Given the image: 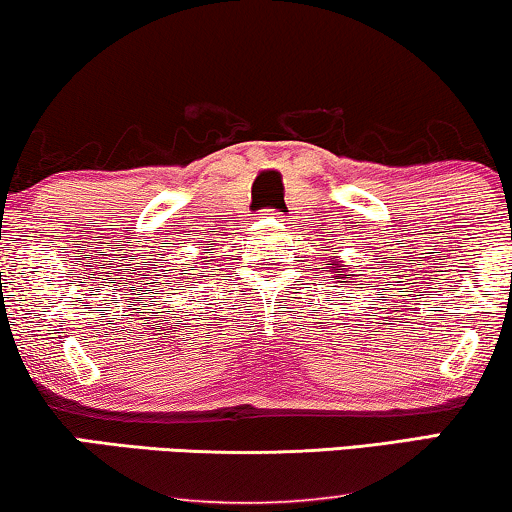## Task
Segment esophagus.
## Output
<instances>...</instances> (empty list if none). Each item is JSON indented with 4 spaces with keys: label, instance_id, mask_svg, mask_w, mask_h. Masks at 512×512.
I'll return each mask as SVG.
<instances>
[{
    "label": "esophagus",
    "instance_id": "obj_1",
    "mask_svg": "<svg viewBox=\"0 0 512 512\" xmlns=\"http://www.w3.org/2000/svg\"><path fill=\"white\" fill-rule=\"evenodd\" d=\"M264 217H269V219H281V212H278V210H264Z\"/></svg>",
    "mask_w": 512,
    "mask_h": 512
}]
</instances>
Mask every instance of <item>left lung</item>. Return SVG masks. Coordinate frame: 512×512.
<instances>
[{
	"mask_svg": "<svg viewBox=\"0 0 512 512\" xmlns=\"http://www.w3.org/2000/svg\"><path fill=\"white\" fill-rule=\"evenodd\" d=\"M335 269V267H333ZM335 274H340V271H335ZM349 276H354V274H340V278H349ZM340 283H347V281H340Z\"/></svg>",
	"mask_w": 512,
	"mask_h": 512,
	"instance_id": "left-lung-1",
	"label": "left lung"
}]
</instances>
